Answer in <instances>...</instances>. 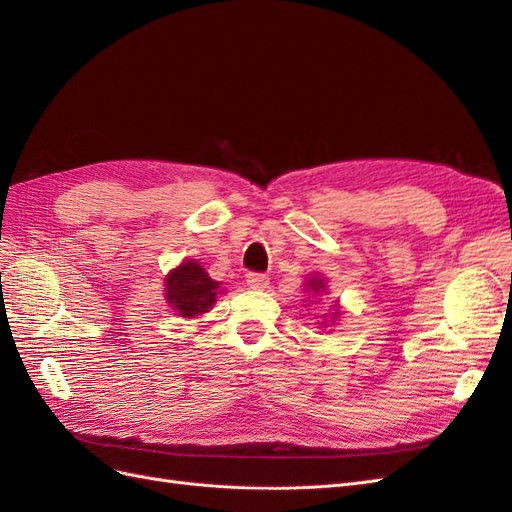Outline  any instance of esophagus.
<instances>
[{"label":"esophagus","mask_w":512,"mask_h":512,"mask_svg":"<svg viewBox=\"0 0 512 512\" xmlns=\"http://www.w3.org/2000/svg\"><path fill=\"white\" fill-rule=\"evenodd\" d=\"M247 286L252 290H265L269 288V277L262 275V273H247Z\"/></svg>","instance_id":"34e87169"}]
</instances>
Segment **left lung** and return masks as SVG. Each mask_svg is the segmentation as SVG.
<instances>
[{"label":"left lung","instance_id":"obj_1","mask_svg":"<svg viewBox=\"0 0 512 512\" xmlns=\"http://www.w3.org/2000/svg\"><path fill=\"white\" fill-rule=\"evenodd\" d=\"M307 286H309V290H312V292H322V290H324V280H320V277H312V280L307 282ZM337 314H339V312H337ZM337 314H335V316H337ZM335 316H333V318H335Z\"/></svg>","mask_w":512,"mask_h":512}]
</instances>
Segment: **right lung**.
<instances>
[{
    "mask_svg": "<svg viewBox=\"0 0 512 512\" xmlns=\"http://www.w3.org/2000/svg\"><path fill=\"white\" fill-rule=\"evenodd\" d=\"M164 286L168 305L183 318H196L209 312L211 305L218 301L215 297L220 292V282L211 280L209 273L194 260H185L177 269L170 271Z\"/></svg>",
    "mask_w": 512,
    "mask_h": 512,
    "instance_id": "add662e5",
    "label": "right lung"
}]
</instances>
